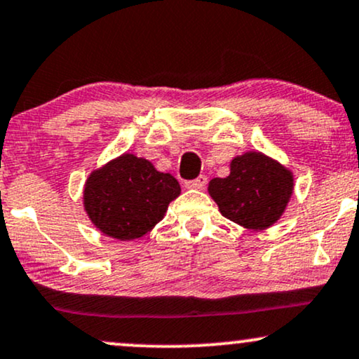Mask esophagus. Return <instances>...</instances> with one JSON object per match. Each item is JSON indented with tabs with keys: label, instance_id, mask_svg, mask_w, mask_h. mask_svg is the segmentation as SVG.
Returning <instances> with one entry per match:
<instances>
[{
	"label": "esophagus",
	"instance_id": "esophagus-1",
	"mask_svg": "<svg viewBox=\"0 0 359 359\" xmlns=\"http://www.w3.org/2000/svg\"><path fill=\"white\" fill-rule=\"evenodd\" d=\"M205 185H207V175H198L197 179L185 182V187L187 189H198V191H201V189H204Z\"/></svg>",
	"mask_w": 359,
	"mask_h": 359
}]
</instances>
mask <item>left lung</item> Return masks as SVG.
Wrapping results in <instances>:
<instances>
[{"label":"left lung","mask_w":359,"mask_h":359,"mask_svg":"<svg viewBox=\"0 0 359 359\" xmlns=\"http://www.w3.org/2000/svg\"><path fill=\"white\" fill-rule=\"evenodd\" d=\"M294 189L291 170L261 152H245L231 162L226 179H212L209 194L224 217L262 231L286 210Z\"/></svg>","instance_id":"obj_1"}]
</instances>
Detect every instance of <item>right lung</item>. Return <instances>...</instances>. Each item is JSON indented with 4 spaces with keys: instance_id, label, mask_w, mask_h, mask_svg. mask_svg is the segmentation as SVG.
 I'll use <instances>...</instances> for the list:
<instances>
[{
    "instance_id": "right-lung-1",
    "label": "right lung",
    "mask_w": 359,
    "mask_h": 359,
    "mask_svg": "<svg viewBox=\"0 0 359 359\" xmlns=\"http://www.w3.org/2000/svg\"><path fill=\"white\" fill-rule=\"evenodd\" d=\"M179 194L180 185L170 174L155 170L145 158L123 154L90 174L83 205L103 234L133 241L162 221Z\"/></svg>"
}]
</instances>
